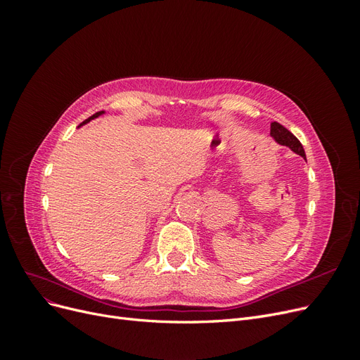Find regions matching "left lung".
I'll return each instance as SVG.
<instances>
[{"label":"left lung","mask_w":360,"mask_h":360,"mask_svg":"<svg viewBox=\"0 0 360 360\" xmlns=\"http://www.w3.org/2000/svg\"><path fill=\"white\" fill-rule=\"evenodd\" d=\"M270 135L274 136L279 144H282V146H287V147H290L294 153H297V155H300L302 158H307L304 156V150H303V147H302V144H300V141L294 136L288 129H285L284 126L282 124H279V123H276V122H274L270 124Z\"/></svg>","instance_id":"8db88e82"}]
</instances>
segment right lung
Segmentation results:
<instances>
[{
  "mask_svg": "<svg viewBox=\"0 0 360 360\" xmlns=\"http://www.w3.org/2000/svg\"><path fill=\"white\" fill-rule=\"evenodd\" d=\"M101 114H103V111H99V112H96V114H93V115H91V117H89V118H86V120H85V122H84V123H89V122H90V120H93V118H96V117H99V115H101ZM84 123H82V124H84Z\"/></svg>",
  "mask_w": 360,
  "mask_h": 360,
  "instance_id": "1",
  "label": "right lung"
}]
</instances>
